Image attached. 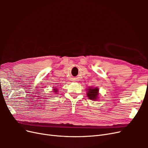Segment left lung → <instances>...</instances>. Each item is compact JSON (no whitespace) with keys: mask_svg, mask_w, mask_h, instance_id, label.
I'll use <instances>...</instances> for the list:
<instances>
[{"mask_svg":"<svg viewBox=\"0 0 148 148\" xmlns=\"http://www.w3.org/2000/svg\"><path fill=\"white\" fill-rule=\"evenodd\" d=\"M87 96L89 99L96 101L97 100L99 96V89L98 88H91L89 87L87 89Z\"/></svg>","mask_w":148,"mask_h":148,"instance_id":"1","label":"left lung"}]
</instances>
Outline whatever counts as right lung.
Returning <instances> with one entry per match:
<instances>
[{"mask_svg":"<svg viewBox=\"0 0 148 148\" xmlns=\"http://www.w3.org/2000/svg\"><path fill=\"white\" fill-rule=\"evenodd\" d=\"M57 91H58V89H56V88L53 89V92H55V94L57 93Z\"/></svg>","mask_w":148,"mask_h":148,"instance_id":"add662e5","label":"right lung"}]
</instances>
